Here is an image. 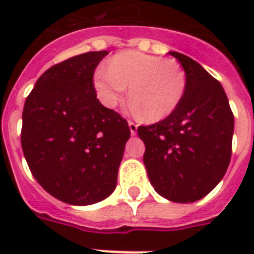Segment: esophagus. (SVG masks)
<instances>
[{"label": "esophagus", "instance_id": "esophagus-1", "mask_svg": "<svg viewBox=\"0 0 254 254\" xmlns=\"http://www.w3.org/2000/svg\"><path fill=\"white\" fill-rule=\"evenodd\" d=\"M127 124H129V129H130L131 135L137 134V129H138V125H137L135 123H133V121H129Z\"/></svg>", "mask_w": 254, "mask_h": 254}]
</instances>
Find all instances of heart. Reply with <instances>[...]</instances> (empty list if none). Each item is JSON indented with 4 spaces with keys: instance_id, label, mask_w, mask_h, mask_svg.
<instances>
[{
    "instance_id": "1",
    "label": "heart",
    "mask_w": 254,
    "mask_h": 254,
    "mask_svg": "<svg viewBox=\"0 0 254 254\" xmlns=\"http://www.w3.org/2000/svg\"><path fill=\"white\" fill-rule=\"evenodd\" d=\"M97 97L107 108H116L129 95L131 108L149 121L173 115L185 97L187 76L178 62L139 51H124L112 58L109 68L100 67L93 77Z\"/></svg>"
}]
</instances>
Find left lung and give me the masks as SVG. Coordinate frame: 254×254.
<instances>
[{
    "mask_svg": "<svg viewBox=\"0 0 254 254\" xmlns=\"http://www.w3.org/2000/svg\"><path fill=\"white\" fill-rule=\"evenodd\" d=\"M179 61L186 76L185 97L159 123L138 127L145 143L143 163L151 186L177 203L204 197L223 179L232 155L233 113L219 81L183 54Z\"/></svg>",
    "mask_w": 254,
    "mask_h": 254,
    "instance_id": "8db88e82",
    "label": "left lung"
}]
</instances>
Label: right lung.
Wrapping results in <instances>:
<instances>
[{
	"mask_svg": "<svg viewBox=\"0 0 254 254\" xmlns=\"http://www.w3.org/2000/svg\"><path fill=\"white\" fill-rule=\"evenodd\" d=\"M108 51H91L50 67L26 97L21 143L29 169L59 200L88 205L117 185L127 121L100 103L96 67Z\"/></svg>",
	"mask_w": 254,
	"mask_h": 254,
	"instance_id": "1",
	"label": "right lung"
}]
</instances>
